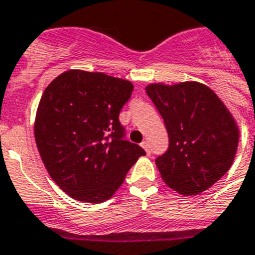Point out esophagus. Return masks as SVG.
Here are the masks:
<instances>
[{
	"label": "esophagus",
	"instance_id": "obj_1",
	"mask_svg": "<svg viewBox=\"0 0 255 255\" xmlns=\"http://www.w3.org/2000/svg\"><path fill=\"white\" fill-rule=\"evenodd\" d=\"M141 147L145 149V152L147 153H151V145H149V141H147V140H144L143 143H141Z\"/></svg>",
	"mask_w": 255,
	"mask_h": 255
}]
</instances>
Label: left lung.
I'll return each instance as SVG.
<instances>
[{"mask_svg":"<svg viewBox=\"0 0 255 255\" xmlns=\"http://www.w3.org/2000/svg\"><path fill=\"white\" fill-rule=\"evenodd\" d=\"M167 128L169 145L155 160L164 182L185 196L206 190L229 170L238 147V128L209 87L184 82L145 88Z\"/></svg>","mask_w":255,"mask_h":255,"instance_id":"8db88e82","label":"left lung"}]
</instances>
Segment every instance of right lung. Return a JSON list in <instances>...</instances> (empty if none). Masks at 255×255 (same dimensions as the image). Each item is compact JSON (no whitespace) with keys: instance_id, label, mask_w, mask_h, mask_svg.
Returning a JSON list of instances; mask_svg holds the SVG:
<instances>
[{"instance_id":"right-lung-1","label":"right lung","mask_w":255,"mask_h":255,"mask_svg":"<svg viewBox=\"0 0 255 255\" xmlns=\"http://www.w3.org/2000/svg\"><path fill=\"white\" fill-rule=\"evenodd\" d=\"M132 91L131 82L82 70L66 71L46 87L34 124L35 143L51 178L75 200H108L145 155L126 140L119 122Z\"/></svg>"}]
</instances>
